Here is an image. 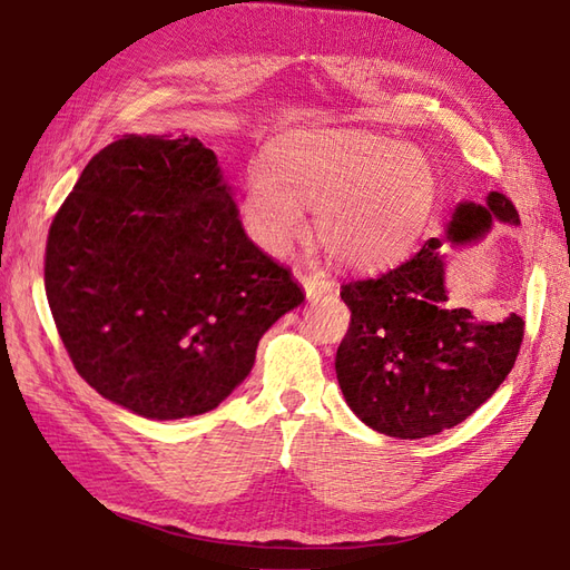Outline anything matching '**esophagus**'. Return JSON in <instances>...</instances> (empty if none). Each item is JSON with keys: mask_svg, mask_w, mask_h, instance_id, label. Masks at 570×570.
Wrapping results in <instances>:
<instances>
[{"mask_svg": "<svg viewBox=\"0 0 570 570\" xmlns=\"http://www.w3.org/2000/svg\"><path fill=\"white\" fill-rule=\"evenodd\" d=\"M303 286H306V296L308 301H317L325 294H333L335 284L327 279L325 274H306L303 276Z\"/></svg>", "mask_w": 570, "mask_h": 570, "instance_id": "esophagus-1", "label": "esophagus"}]
</instances>
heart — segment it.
Here are the masks:
<instances>
[{
  "label": "heart",
  "mask_w": 570,
  "mask_h": 570,
  "mask_svg": "<svg viewBox=\"0 0 570 570\" xmlns=\"http://www.w3.org/2000/svg\"><path fill=\"white\" fill-rule=\"evenodd\" d=\"M434 169L413 145L360 128L296 130L269 145L245 181L243 223L269 255L308 233L342 267L381 269L401 259L434 204Z\"/></svg>",
  "instance_id": "b5f03b06"
}]
</instances>
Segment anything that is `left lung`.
Here are the masks:
<instances>
[{
  "label": "left lung",
  "instance_id": "left-lung-1",
  "mask_svg": "<svg viewBox=\"0 0 570 570\" xmlns=\"http://www.w3.org/2000/svg\"><path fill=\"white\" fill-rule=\"evenodd\" d=\"M493 220L520 223L505 194L485 206L461 204L446 240L469 245ZM442 240L432 237L399 267L340 286L352 311L335 372L347 405L368 428L399 440H420L459 425L479 410L512 372L524 321L479 323L456 308L444 286Z\"/></svg>",
  "mask_w": 570,
  "mask_h": 570
}]
</instances>
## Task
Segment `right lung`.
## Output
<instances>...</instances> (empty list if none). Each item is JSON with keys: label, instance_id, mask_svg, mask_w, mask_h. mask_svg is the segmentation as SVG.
<instances>
[{"label": "right lung", "instance_id": "add662e5", "mask_svg": "<svg viewBox=\"0 0 570 570\" xmlns=\"http://www.w3.org/2000/svg\"><path fill=\"white\" fill-rule=\"evenodd\" d=\"M46 296L77 374L150 420L218 407L306 298L247 237L214 150L136 134L91 157L52 218Z\"/></svg>", "mask_w": 570, "mask_h": 570}]
</instances>
